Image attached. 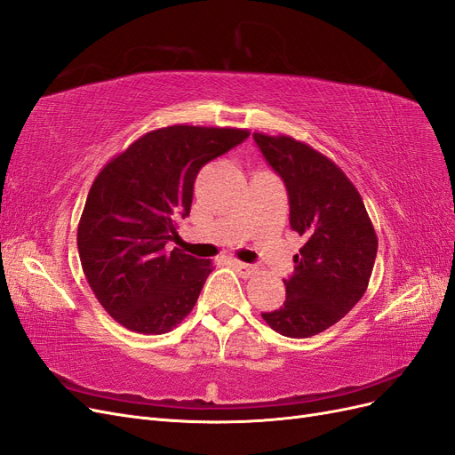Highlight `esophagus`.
I'll list each match as a JSON object with an SVG mask.
<instances>
[{"label": "esophagus", "mask_w": 455, "mask_h": 455, "mask_svg": "<svg viewBox=\"0 0 455 455\" xmlns=\"http://www.w3.org/2000/svg\"><path fill=\"white\" fill-rule=\"evenodd\" d=\"M232 267L236 268V272H238L242 277H249V275L255 274V267L245 265V262H240V260H232Z\"/></svg>", "instance_id": "34e87169"}]
</instances>
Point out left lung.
I'll return each instance as SVG.
<instances>
[{
  "instance_id": "8db88e82",
  "label": "left lung",
  "mask_w": 455,
  "mask_h": 455,
  "mask_svg": "<svg viewBox=\"0 0 455 455\" xmlns=\"http://www.w3.org/2000/svg\"><path fill=\"white\" fill-rule=\"evenodd\" d=\"M267 163L283 180L291 228L304 238L285 302L262 319L289 339H310L340 321L369 287L378 238L357 188L331 158L289 136L255 132Z\"/></svg>"
}]
</instances>
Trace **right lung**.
<instances>
[{
  "mask_svg": "<svg viewBox=\"0 0 455 455\" xmlns=\"http://www.w3.org/2000/svg\"><path fill=\"white\" fill-rule=\"evenodd\" d=\"M247 136L240 128H158L96 175L77 247L86 282L116 323L164 334L193 310L213 267L178 247L168 251L166 243L190 213L200 168Z\"/></svg>",
  "mask_w": 455,
  "mask_h": 455,
  "instance_id": "obj_1",
  "label": "right lung"
}]
</instances>
